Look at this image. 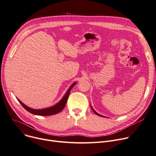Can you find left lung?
<instances>
[{
    "mask_svg": "<svg viewBox=\"0 0 156 156\" xmlns=\"http://www.w3.org/2000/svg\"><path fill=\"white\" fill-rule=\"evenodd\" d=\"M91 109H92L93 112H94V113H95V114H97V115H99V116H101V115H100V114H98V113H97V112H95V111L94 110H93V108H92L91 107ZM101 117H103V116H101Z\"/></svg>",
    "mask_w": 156,
    "mask_h": 156,
    "instance_id": "obj_1",
    "label": "left lung"
}]
</instances>
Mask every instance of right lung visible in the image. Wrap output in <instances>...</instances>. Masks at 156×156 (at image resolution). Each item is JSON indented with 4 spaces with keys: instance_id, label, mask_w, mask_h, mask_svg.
Instances as JSON below:
<instances>
[{
    "instance_id": "obj_1",
    "label": "right lung",
    "mask_w": 156,
    "mask_h": 156,
    "mask_svg": "<svg viewBox=\"0 0 156 156\" xmlns=\"http://www.w3.org/2000/svg\"><path fill=\"white\" fill-rule=\"evenodd\" d=\"M76 84V83H74L73 84L70 88L68 89V90L67 91L66 93L65 94V95L63 97V98H62L60 101L59 103H58L56 105H55L53 107H51L50 108H44V109H41V110H35V109H33L30 108L28 107H27L26 105H25L23 103H22L20 101L19 99H17L19 100V101L20 102L21 105L29 112H30V113L34 114V115H43V116H48V115H55V114H56L59 112H60L62 110H63L65 105L66 103L67 102L69 95L70 91L71 90V88L73 87Z\"/></svg>"
}]
</instances>
